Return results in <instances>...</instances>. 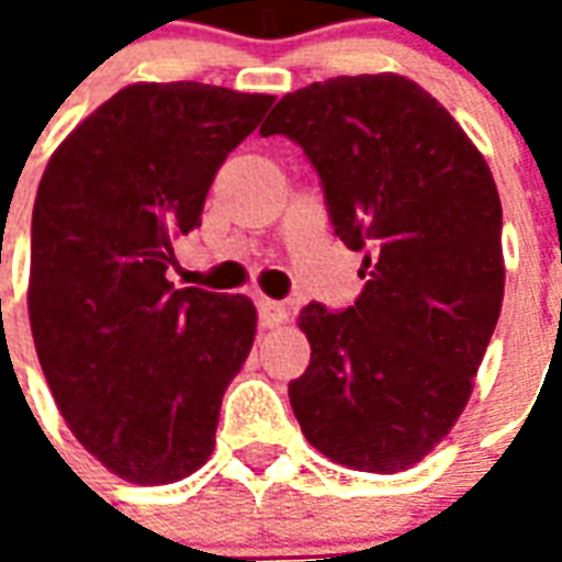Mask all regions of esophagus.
<instances>
[{"mask_svg": "<svg viewBox=\"0 0 562 562\" xmlns=\"http://www.w3.org/2000/svg\"><path fill=\"white\" fill-rule=\"evenodd\" d=\"M285 304L280 301H270V297H258V322H261V328H273V325H280L285 322Z\"/></svg>", "mask_w": 562, "mask_h": 562, "instance_id": "obj_1", "label": "esophagus"}]
</instances>
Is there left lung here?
Here are the masks:
<instances>
[{
  "mask_svg": "<svg viewBox=\"0 0 562 562\" xmlns=\"http://www.w3.org/2000/svg\"><path fill=\"white\" fill-rule=\"evenodd\" d=\"M261 135H285L322 180L334 234L364 252L346 310L306 304L310 367L289 382L325 458L401 472L454 427L503 306V207L482 153L401 75L282 95Z\"/></svg>",
  "mask_w": 562,
  "mask_h": 562,
  "instance_id": "1",
  "label": "left lung"
}]
</instances>
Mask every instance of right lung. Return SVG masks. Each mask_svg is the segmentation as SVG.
<instances>
[{"mask_svg":"<svg viewBox=\"0 0 562 562\" xmlns=\"http://www.w3.org/2000/svg\"><path fill=\"white\" fill-rule=\"evenodd\" d=\"M273 104L195 80L135 83L47 161L32 210L30 325L78 442L120 479L171 484L213 451L256 337L244 294L173 289L222 161Z\"/></svg>","mask_w":562,"mask_h":562,"instance_id":"obj_1","label":"right lung"}]
</instances>
